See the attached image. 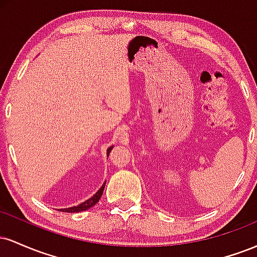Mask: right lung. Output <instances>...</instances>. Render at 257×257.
<instances>
[{
  "instance_id": "right-lung-1",
  "label": "right lung",
  "mask_w": 257,
  "mask_h": 257,
  "mask_svg": "<svg viewBox=\"0 0 257 257\" xmlns=\"http://www.w3.org/2000/svg\"><path fill=\"white\" fill-rule=\"evenodd\" d=\"M111 149H112V147H110V149L107 150V156L110 155V151H111ZM105 185H106V182H105L104 185L101 186V188H100V190L98 191V192H96L95 194H94L93 197H91V198H89V199H88V200H85V202L82 203V204H79V205H77V206H72V208L61 209V210L65 211V213H79V211H84V210H87V209L91 208V206H93V205H95L96 203L99 202V199L101 198V196H102V192H104Z\"/></svg>"
}]
</instances>
